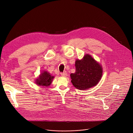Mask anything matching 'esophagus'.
<instances>
[{
	"instance_id": "1",
	"label": "esophagus",
	"mask_w": 133,
	"mask_h": 133,
	"mask_svg": "<svg viewBox=\"0 0 133 133\" xmlns=\"http://www.w3.org/2000/svg\"><path fill=\"white\" fill-rule=\"evenodd\" d=\"M61 75L62 76H64V77H66L67 76V73L66 72H62L61 73Z\"/></svg>"
}]
</instances>
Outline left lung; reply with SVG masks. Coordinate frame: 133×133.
<instances>
[{"label":"left lung","mask_w":133,"mask_h":133,"mask_svg":"<svg viewBox=\"0 0 133 133\" xmlns=\"http://www.w3.org/2000/svg\"><path fill=\"white\" fill-rule=\"evenodd\" d=\"M76 70L70 74L73 86L79 90H85L98 84L103 75L102 65L89 54L75 61Z\"/></svg>","instance_id":"8db88e82"}]
</instances>
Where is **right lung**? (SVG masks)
Listing matches in <instances>:
<instances>
[{
	"instance_id": "1",
	"label": "right lung",
	"mask_w": 133,
	"mask_h": 133,
	"mask_svg": "<svg viewBox=\"0 0 133 133\" xmlns=\"http://www.w3.org/2000/svg\"><path fill=\"white\" fill-rule=\"evenodd\" d=\"M54 76L46 70H43L38 77L36 79L35 83L36 85L42 87H49L52 82Z\"/></svg>"
}]
</instances>
